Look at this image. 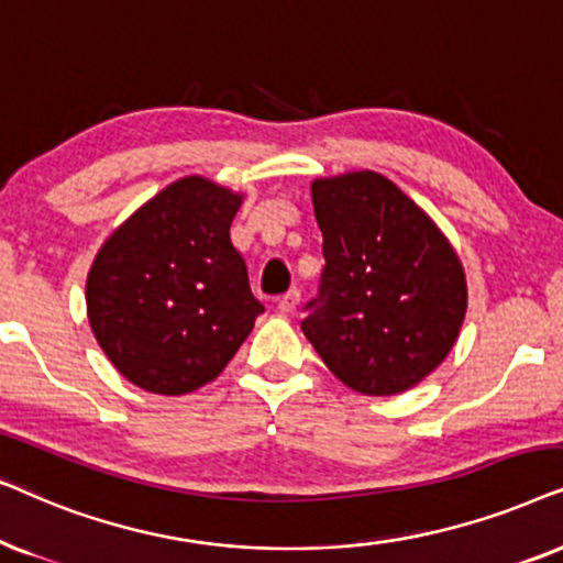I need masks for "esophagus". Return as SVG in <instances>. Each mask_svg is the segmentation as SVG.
Returning a JSON list of instances; mask_svg holds the SVG:
<instances>
[{
    "label": "esophagus",
    "instance_id": "esophagus-1",
    "mask_svg": "<svg viewBox=\"0 0 563 563\" xmlns=\"http://www.w3.org/2000/svg\"><path fill=\"white\" fill-rule=\"evenodd\" d=\"M298 301H301V294H298V290H288V294H283L280 298H277V311L294 313Z\"/></svg>",
    "mask_w": 563,
    "mask_h": 563
}]
</instances>
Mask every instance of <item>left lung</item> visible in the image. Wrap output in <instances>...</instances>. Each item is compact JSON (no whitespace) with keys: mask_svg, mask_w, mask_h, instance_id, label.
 <instances>
[{"mask_svg":"<svg viewBox=\"0 0 563 563\" xmlns=\"http://www.w3.org/2000/svg\"><path fill=\"white\" fill-rule=\"evenodd\" d=\"M324 269L303 334L342 384L368 396L417 386L466 317V277L422 208L378 172L317 179Z\"/></svg>","mask_w":563,"mask_h":563,"instance_id":"obj_1","label":"left lung"}]
</instances>
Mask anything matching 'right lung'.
Here are the masks:
<instances>
[{"mask_svg":"<svg viewBox=\"0 0 563 563\" xmlns=\"http://www.w3.org/2000/svg\"><path fill=\"white\" fill-rule=\"evenodd\" d=\"M239 206L242 195L211 179H177L97 252L89 324L131 384L164 396L206 386L265 311L231 244Z\"/></svg>","mask_w":563,"mask_h":563,"instance_id":"1","label":"right lung"}]
</instances>
